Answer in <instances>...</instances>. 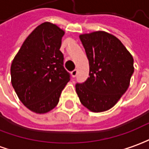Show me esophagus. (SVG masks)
Returning a JSON list of instances; mask_svg holds the SVG:
<instances>
[{
  "mask_svg": "<svg viewBox=\"0 0 149 149\" xmlns=\"http://www.w3.org/2000/svg\"><path fill=\"white\" fill-rule=\"evenodd\" d=\"M71 74H72V77H76L77 75V69H74V70L71 72Z\"/></svg>",
  "mask_w": 149,
  "mask_h": 149,
  "instance_id": "1",
  "label": "esophagus"
}]
</instances>
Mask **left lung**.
<instances>
[{"label": "left lung", "mask_w": 149, "mask_h": 149, "mask_svg": "<svg viewBox=\"0 0 149 149\" xmlns=\"http://www.w3.org/2000/svg\"><path fill=\"white\" fill-rule=\"evenodd\" d=\"M89 60L87 80L76 84L81 103L94 113L113 108L130 85L134 59L121 40L103 31L80 35Z\"/></svg>", "instance_id": "8db88e82"}]
</instances>
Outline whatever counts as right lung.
Returning a JSON list of instances; mask_svg holds the SVG:
<instances>
[{"label":"right lung","mask_w":149,"mask_h":149,"mask_svg":"<svg viewBox=\"0 0 149 149\" xmlns=\"http://www.w3.org/2000/svg\"><path fill=\"white\" fill-rule=\"evenodd\" d=\"M63 35L64 31L55 24H40L24 40L12 62V86L20 101L34 113L52 110L70 80L59 50Z\"/></svg>","instance_id":"add662e5"}]
</instances>
